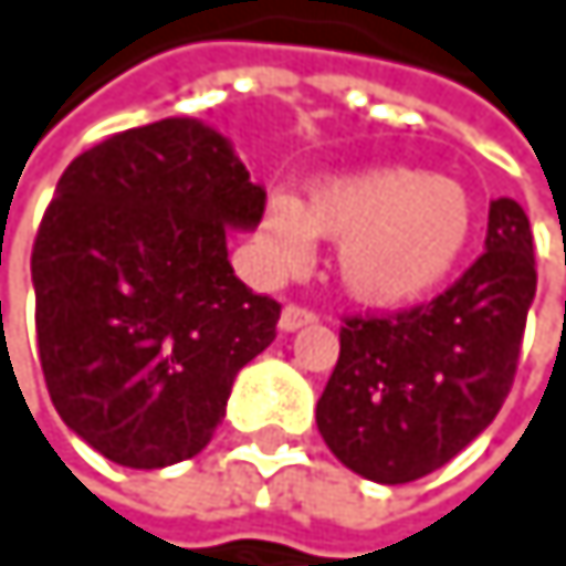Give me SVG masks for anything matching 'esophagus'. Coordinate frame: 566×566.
Wrapping results in <instances>:
<instances>
[{
  "instance_id": "esophagus-1",
  "label": "esophagus",
  "mask_w": 566,
  "mask_h": 566,
  "mask_svg": "<svg viewBox=\"0 0 566 566\" xmlns=\"http://www.w3.org/2000/svg\"><path fill=\"white\" fill-rule=\"evenodd\" d=\"M315 322H318V318H315V312L298 308V305H289L285 312H281V318H277V328H281V332H298V328L315 325Z\"/></svg>"
}]
</instances>
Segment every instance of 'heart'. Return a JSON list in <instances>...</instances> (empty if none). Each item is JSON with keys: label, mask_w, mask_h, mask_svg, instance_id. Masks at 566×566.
Instances as JSON below:
<instances>
[{"label": "heart", "mask_w": 566, "mask_h": 566, "mask_svg": "<svg viewBox=\"0 0 566 566\" xmlns=\"http://www.w3.org/2000/svg\"><path fill=\"white\" fill-rule=\"evenodd\" d=\"M473 234V200L453 177L373 167L315 184L308 197L271 190L254 231L274 274L312 261L315 238L335 244L342 289L373 308L422 302L450 277Z\"/></svg>", "instance_id": "b5f03b06"}]
</instances>
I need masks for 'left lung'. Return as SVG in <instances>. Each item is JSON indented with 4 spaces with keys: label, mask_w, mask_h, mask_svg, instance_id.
Returning a JSON list of instances; mask_svg holds the SVG:
<instances>
[{
    "label": "left lung",
    "mask_w": 566,
    "mask_h": 566,
    "mask_svg": "<svg viewBox=\"0 0 566 566\" xmlns=\"http://www.w3.org/2000/svg\"><path fill=\"white\" fill-rule=\"evenodd\" d=\"M537 295L534 234L513 197L490 205L486 251L422 308L348 318L315 422L342 467L412 483L496 419Z\"/></svg>",
    "instance_id": "obj_1"
}]
</instances>
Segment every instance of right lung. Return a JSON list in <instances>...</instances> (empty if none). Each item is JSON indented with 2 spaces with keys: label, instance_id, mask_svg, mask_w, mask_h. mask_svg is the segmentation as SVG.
I'll list each match as a JSON object with an SVG mask.
<instances>
[{
  "label": "right lung",
  "instance_id": "add662e5",
  "mask_svg": "<svg viewBox=\"0 0 566 566\" xmlns=\"http://www.w3.org/2000/svg\"><path fill=\"white\" fill-rule=\"evenodd\" d=\"M264 187L205 119L167 116L80 154L32 248L39 361L60 419L109 463L164 470L208 447L281 305L228 261Z\"/></svg>",
  "mask_w": 566,
  "mask_h": 566
}]
</instances>
